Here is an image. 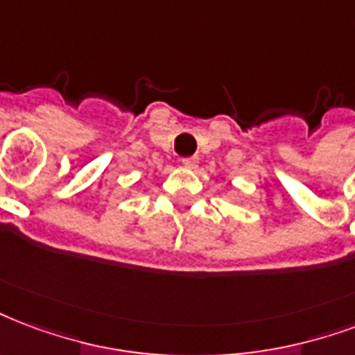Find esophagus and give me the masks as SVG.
Masks as SVG:
<instances>
[{"mask_svg":"<svg viewBox=\"0 0 355 355\" xmlns=\"http://www.w3.org/2000/svg\"><path fill=\"white\" fill-rule=\"evenodd\" d=\"M197 164H199V159H197V156H189V158H184L182 159V166L188 167V169H196Z\"/></svg>","mask_w":355,"mask_h":355,"instance_id":"1","label":"esophagus"}]
</instances>
